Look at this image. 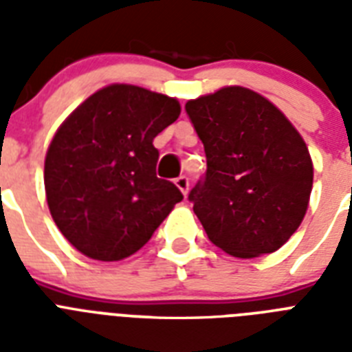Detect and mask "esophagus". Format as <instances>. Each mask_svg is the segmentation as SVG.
Returning <instances> with one entry per match:
<instances>
[{
  "label": "esophagus",
  "mask_w": 352,
  "mask_h": 352,
  "mask_svg": "<svg viewBox=\"0 0 352 352\" xmlns=\"http://www.w3.org/2000/svg\"><path fill=\"white\" fill-rule=\"evenodd\" d=\"M175 186L179 188L182 192V195H186L188 193V188H190V181H188V177H177L175 179Z\"/></svg>",
  "instance_id": "34e87169"
}]
</instances>
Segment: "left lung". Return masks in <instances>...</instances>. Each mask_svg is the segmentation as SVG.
Instances as JSON below:
<instances>
[{"label":"left lung","mask_w":352,"mask_h":352,"mask_svg":"<svg viewBox=\"0 0 352 352\" xmlns=\"http://www.w3.org/2000/svg\"><path fill=\"white\" fill-rule=\"evenodd\" d=\"M186 113L206 153V175L190 201L208 239L239 259L281 248L312 192L303 137L268 98L241 85L188 100Z\"/></svg>","instance_id":"8db88e82"}]
</instances>
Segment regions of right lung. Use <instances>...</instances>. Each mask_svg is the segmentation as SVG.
Here are the masks:
<instances>
[{
    "mask_svg": "<svg viewBox=\"0 0 352 352\" xmlns=\"http://www.w3.org/2000/svg\"><path fill=\"white\" fill-rule=\"evenodd\" d=\"M179 115L177 98L111 84L58 127L45 155L47 204L63 237L84 256L129 257L181 203V190L155 173L153 146Z\"/></svg>",
    "mask_w": 352,
    "mask_h": 352,
    "instance_id": "add662e5",
    "label": "right lung"
}]
</instances>
